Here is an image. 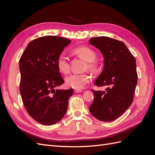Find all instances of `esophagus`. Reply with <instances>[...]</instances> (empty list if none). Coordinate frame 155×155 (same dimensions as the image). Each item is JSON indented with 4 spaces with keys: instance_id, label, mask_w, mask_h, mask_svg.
<instances>
[{
    "instance_id": "34e87169",
    "label": "esophagus",
    "mask_w": 155,
    "mask_h": 155,
    "mask_svg": "<svg viewBox=\"0 0 155 155\" xmlns=\"http://www.w3.org/2000/svg\"><path fill=\"white\" fill-rule=\"evenodd\" d=\"M81 92H82L81 90H74V93L75 94H78V93H80Z\"/></svg>"
}]
</instances>
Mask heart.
<instances>
[{
	"label": "heart",
	"mask_w": 155,
	"mask_h": 155,
	"mask_svg": "<svg viewBox=\"0 0 155 155\" xmlns=\"http://www.w3.org/2000/svg\"><path fill=\"white\" fill-rule=\"evenodd\" d=\"M75 53L78 54L84 60L87 61V68L94 69L96 67L94 60L96 59V53L91 48L85 46L78 47L74 50ZM57 66L61 72L67 74L70 70V62L68 56L64 53H61L57 59ZM91 75L87 73H74L69 75L65 78L67 85L76 90H80L91 81Z\"/></svg>",
	"instance_id": "obj_1"
}]
</instances>
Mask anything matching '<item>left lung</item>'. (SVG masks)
Listing matches in <instances>:
<instances>
[{"mask_svg":"<svg viewBox=\"0 0 155 155\" xmlns=\"http://www.w3.org/2000/svg\"><path fill=\"white\" fill-rule=\"evenodd\" d=\"M89 43L99 49L104 68L94 84L107 86L105 91H94L91 113L100 121H113L122 115L133 101L137 84V64L133 54L120 41L108 37H92Z\"/></svg>","mask_w":155,"mask_h":155,"instance_id":"1","label":"left lung"}]
</instances>
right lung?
I'll return each instance as SVG.
<instances>
[{
  "label": "right lung",
  "mask_w": 155,
  "mask_h": 155,
  "mask_svg": "<svg viewBox=\"0 0 155 155\" xmlns=\"http://www.w3.org/2000/svg\"><path fill=\"white\" fill-rule=\"evenodd\" d=\"M70 43L64 37H39L28 45L19 60L22 102L28 113L41 124L54 125L61 120L73 94L72 88L54 89L64 83L58 57Z\"/></svg>",
  "instance_id": "add662e5"
}]
</instances>
